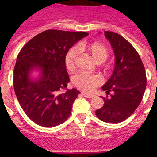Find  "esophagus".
<instances>
[{"label": "esophagus", "mask_w": 157, "mask_h": 157, "mask_svg": "<svg viewBox=\"0 0 157 157\" xmlns=\"http://www.w3.org/2000/svg\"><path fill=\"white\" fill-rule=\"evenodd\" d=\"M81 94L83 97H85V98H92L93 97H94V95L90 94H86V93H84V92H82Z\"/></svg>", "instance_id": "1"}]
</instances>
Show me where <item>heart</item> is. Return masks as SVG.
Instances as JSON below:
<instances>
[{
  "mask_svg": "<svg viewBox=\"0 0 157 157\" xmlns=\"http://www.w3.org/2000/svg\"><path fill=\"white\" fill-rule=\"evenodd\" d=\"M78 51H84L94 59L98 63H103L109 56V51L106 47L99 42L80 43L77 48H70L65 55L64 63L67 69L69 71L74 70L76 66V59ZM102 79L98 75H89L85 73H78L72 78L73 85L81 90L91 92L99 85Z\"/></svg>",
  "mask_w": 157,
  "mask_h": 157,
  "instance_id": "1",
  "label": "heart"
}]
</instances>
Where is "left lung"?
Listing matches in <instances>:
<instances>
[{
    "label": "left lung",
    "mask_w": 157,
    "mask_h": 157,
    "mask_svg": "<svg viewBox=\"0 0 157 157\" xmlns=\"http://www.w3.org/2000/svg\"><path fill=\"white\" fill-rule=\"evenodd\" d=\"M115 54V68L102 90L110 98L96 111V116L105 123H118L133 114L141 103L146 87V75L139 54L129 41L115 32L105 31Z\"/></svg>",
    "instance_id": "1"
}]
</instances>
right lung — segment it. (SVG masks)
Returning <instances> with one entry per match:
<instances>
[{"label": "right lung", "mask_w": 157, "mask_h": 157, "mask_svg": "<svg viewBox=\"0 0 157 157\" xmlns=\"http://www.w3.org/2000/svg\"><path fill=\"white\" fill-rule=\"evenodd\" d=\"M87 32L47 30L34 36L18 54L13 85L23 110L32 121L45 127L64 123L80 94L67 90L70 82L64 57L69 48L88 35ZM38 69L40 77L32 80L30 72Z\"/></svg>", "instance_id": "add662e5"}]
</instances>
